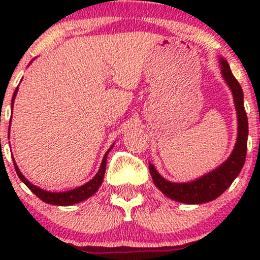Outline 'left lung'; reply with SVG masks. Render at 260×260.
Returning <instances> with one entry per match:
<instances>
[{
  "label": "left lung",
  "mask_w": 260,
  "mask_h": 260,
  "mask_svg": "<svg viewBox=\"0 0 260 260\" xmlns=\"http://www.w3.org/2000/svg\"><path fill=\"white\" fill-rule=\"evenodd\" d=\"M221 66V74L231 89L234 95V103L237 112V142L229 159L222 162L219 168L209 174L197 178L194 181L175 183L170 182L161 176L154 165L149 164V170L153 177L154 184L169 198L184 204H203L216 199L231 186L232 182L242 170L247 154V138H248V118L244 111L243 91L240 83L235 78L228 61L219 59Z\"/></svg>",
  "instance_id": "8db88e82"
}]
</instances>
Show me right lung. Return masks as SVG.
Wrapping results in <instances>:
<instances>
[{"mask_svg": "<svg viewBox=\"0 0 260 260\" xmlns=\"http://www.w3.org/2000/svg\"><path fill=\"white\" fill-rule=\"evenodd\" d=\"M17 91H18V88L16 89V91H14L13 98H12V110H13V103H14V99H16ZM10 126H11V121H10ZM112 147L106 151L105 155H104V159H103V162H101V165H100L99 171H98V174L92 177V180H90L88 183L83 184V186H80L78 188H74V189L67 190V192H57V193L47 192V190H44V189H41V188L34 186V184L30 183V182L26 180L24 176H23L22 172L19 171L16 161L13 160V162H14V168H16V172H17L18 177L20 178V181H22L23 183H24L25 186L28 187L29 189H30L31 192L38 197V198H40L41 201L47 203V204L62 205V207H66V205H73V204H76V203L85 201V199H88L89 197H91L98 189H99V187L101 186V183H103V181H104V175H105L107 154H109V151L111 150Z\"/></svg>", "mask_w": 260, "mask_h": 260, "instance_id": "right-lung-1", "label": "right lung"}]
</instances>
